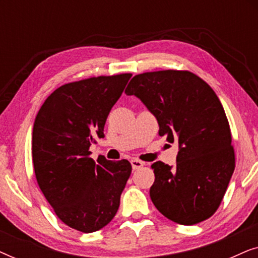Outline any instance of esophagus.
<instances>
[{"instance_id": "34e87169", "label": "esophagus", "mask_w": 258, "mask_h": 258, "mask_svg": "<svg viewBox=\"0 0 258 258\" xmlns=\"http://www.w3.org/2000/svg\"><path fill=\"white\" fill-rule=\"evenodd\" d=\"M130 162H132V165H133L134 170H137V169L142 168L143 165H144V162L137 160V158H133V160L130 161Z\"/></svg>"}]
</instances>
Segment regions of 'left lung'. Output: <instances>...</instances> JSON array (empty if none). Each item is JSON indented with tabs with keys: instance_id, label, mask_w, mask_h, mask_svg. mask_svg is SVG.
Masks as SVG:
<instances>
[{
	"instance_id": "obj_1",
	"label": "left lung",
	"mask_w": 258,
	"mask_h": 258,
	"mask_svg": "<svg viewBox=\"0 0 258 258\" xmlns=\"http://www.w3.org/2000/svg\"><path fill=\"white\" fill-rule=\"evenodd\" d=\"M156 117L160 136L178 143L176 167L151 165L154 206L183 225L200 223L218 209L235 170V151L225 111L207 82L188 70L134 76L125 89Z\"/></svg>"
}]
</instances>
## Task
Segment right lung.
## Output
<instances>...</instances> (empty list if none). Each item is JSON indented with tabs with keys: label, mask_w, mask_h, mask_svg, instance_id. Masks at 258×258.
Returning <instances> with one entry per match:
<instances>
[{
	"label": "right lung",
	"mask_w": 258,
	"mask_h": 258,
	"mask_svg": "<svg viewBox=\"0 0 258 258\" xmlns=\"http://www.w3.org/2000/svg\"><path fill=\"white\" fill-rule=\"evenodd\" d=\"M132 74L67 83L49 95L33 128V163L38 186L68 227L94 232L117 213L130 174L129 161L90 157L104 124Z\"/></svg>",
	"instance_id": "add662e5"
}]
</instances>
